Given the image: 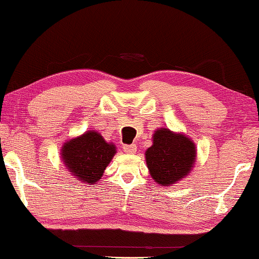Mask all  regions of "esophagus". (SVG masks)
Returning <instances> with one entry per match:
<instances>
[{
    "label": "esophagus",
    "instance_id": "esophagus-1",
    "mask_svg": "<svg viewBox=\"0 0 259 259\" xmlns=\"http://www.w3.org/2000/svg\"><path fill=\"white\" fill-rule=\"evenodd\" d=\"M123 152L127 154H134L137 152V146L136 145H125L123 146Z\"/></svg>",
    "mask_w": 259,
    "mask_h": 259
}]
</instances>
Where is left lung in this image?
Masks as SVG:
<instances>
[{
  "label": "left lung",
  "instance_id": "left-lung-1",
  "mask_svg": "<svg viewBox=\"0 0 259 259\" xmlns=\"http://www.w3.org/2000/svg\"><path fill=\"white\" fill-rule=\"evenodd\" d=\"M153 144L145 152L150 175L160 186H169L186 178L197 159L193 140L182 132H173L167 127L154 131Z\"/></svg>",
  "mask_w": 259,
  "mask_h": 259
}]
</instances>
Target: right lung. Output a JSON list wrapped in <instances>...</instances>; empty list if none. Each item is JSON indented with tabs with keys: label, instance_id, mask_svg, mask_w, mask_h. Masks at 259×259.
Masks as SVG:
<instances>
[{
	"label": "right lung",
	"instance_id": "obj_1",
	"mask_svg": "<svg viewBox=\"0 0 259 259\" xmlns=\"http://www.w3.org/2000/svg\"><path fill=\"white\" fill-rule=\"evenodd\" d=\"M115 153L114 144L107 143L98 131L91 130L63 143L60 155L73 178L93 185L104 176Z\"/></svg>",
	"mask_w": 259,
	"mask_h": 259
}]
</instances>
